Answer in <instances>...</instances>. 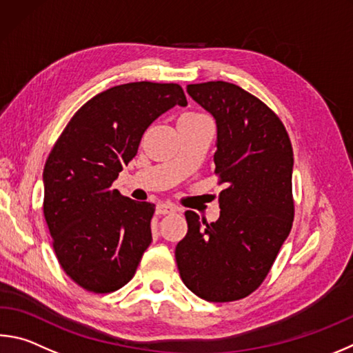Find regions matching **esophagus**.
Masks as SVG:
<instances>
[{
	"label": "esophagus",
	"instance_id": "obj_1",
	"mask_svg": "<svg viewBox=\"0 0 353 353\" xmlns=\"http://www.w3.org/2000/svg\"><path fill=\"white\" fill-rule=\"evenodd\" d=\"M177 211V207L176 205L172 203H157L156 207V213L157 214H171V213H176Z\"/></svg>",
	"mask_w": 353,
	"mask_h": 353
}]
</instances>
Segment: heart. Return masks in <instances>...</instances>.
Returning a JSON list of instances; mask_svg holds the SVG:
<instances>
[{"label": "heart", "instance_id": "1", "mask_svg": "<svg viewBox=\"0 0 353 353\" xmlns=\"http://www.w3.org/2000/svg\"><path fill=\"white\" fill-rule=\"evenodd\" d=\"M201 119H207V115H203L201 112H187L181 117V120H201Z\"/></svg>", "mask_w": 353, "mask_h": 353}]
</instances>
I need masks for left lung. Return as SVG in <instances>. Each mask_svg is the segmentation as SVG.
Instances as JSON below:
<instances>
[{
    "label": "left lung",
    "mask_w": 353,
    "mask_h": 353,
    "mask_svg": "<svg viewBox=\"0 0 353 353\" xmlns=\"http://www.w3.org/2000/svg\"><path fill=\"white\" fill-rule=\"evenodd\" d=\"M191 99L216 119V222L185 211L188 232L177 243L183 284L210 303H230L258 288L292 230L293 150L279 117L264 101L227 81L188 85Z\"/></svg>",
    "instance_id": "left-lung-1"
}]
</instances>
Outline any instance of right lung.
<instances>
[{"instance_id": "obj_1", "label": "right lung", "mask_w": 353, "mask_h": 353, "mask_svg": "<svg viewBox=\"0 0 353 353\" xmlns=\"http://www.w3.org/2000/svg\"><path fill=\"white\" fill-rule=\"evenodd\" d=\"M187 105L176 83L106 89L69 120L43 171V213L60 265L75 284L111 293L130 283L150 247L156 205L112 190L159 115Z\"/></svg>"}]
</instances>
